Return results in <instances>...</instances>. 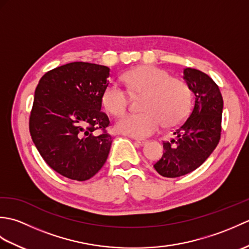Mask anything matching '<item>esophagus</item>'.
Here are the masks:
<instances>
[{
  "label": "esophagus",
  "mask_w": 249,
  "mask_h": 249,
  "mask_svg": "<svg viewBox=\"0 0 249 249\" xmlns=\"http://www.w3.org/2000/svg\"><path fill=\"white\" fill-rule=\"evenodd\" d=\"M135 143H136L137 145L142 146V145H144V144L146 143V140H143V139H136V140H135Z\"/></svg>",
  "instance_id": "34e87169"
}]
</instances>
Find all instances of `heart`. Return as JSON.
I'll return each instance as SVG.
<instances>
[{"label": "heart", "instance_id": "b5f03b06", "mask_svg": "<svg viewBox=\"0 0 249 249\" xmlns=\"http://www.w3.org/2000/svg\"><path fill=\"white\" fill-rule=\"evenodd\" d=\"M128 89L135 96L144 95L142 113H127L116 121L115 129L135 138H145L157 133L161 125L176 127L187 118L192 107V94L186 83L171 78L163 70L145 65L125 75ZM105 109L113 115L127 110L130 94L119 83L112 82L105 88L102 95Z\"/></svg>", "mask_w": 249, "mask_h": 249}]
</instances>
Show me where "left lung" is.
Segmentation results:
<instances>
[{
	"instance_id": "obj_1",
	"label": "left lung",
	"mask_w": 249,
	"mask_h": 249,
	"mask_svg": "<svg viewBox=\"0 0 249 249\" xmlns=\"http://www.w3.org/2000/svg\"><path fill=\"white\" fill-rule=\"evenodd\" d=\"M183 73L195 102L188 118L173 133L176 138L163 142V154L154 165L165 178H178L196 170L220 139L224 100L218 86L195 68H185Z\"/></svg>"
}]
</instances>
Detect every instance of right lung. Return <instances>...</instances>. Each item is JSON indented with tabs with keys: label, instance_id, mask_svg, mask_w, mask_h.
<instances>
[{
	"label": "right lung",
	"instance_id": "right-lung-1",
	"mask_svg": "<svg viewBox=\"0 0 249 249\" xmlns=\"http://www.w3.org/2000/svg\"><path fill=\"white\" fill-rule=\"evenodd\" d=\"M109 76L107 66L68 63L46 72L35 89L32 140L47 165L63 177L86 181L107 160L112 137L106 131L108 116L100 110Z\"/></svg>",
	"mask_w": 249,
	"mask_h": 249
}]
</instances>
